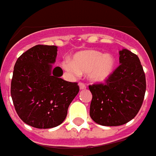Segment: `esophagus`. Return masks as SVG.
Here are the masks:
<instances>
[{"mask_svg":"<svg viewBox=\"0 0 156 156\" xmlns=\"http://www.w3.org/2000/svg\"><path fill=\"white\" fill-rule=\"evenodd\" d=\"M79 87H80V90H85V89L87 88L86 85L84 83H82V82H80V83H79Z\"/></svg>","mask_w":156,"mask_h":156,"instance_id":"esophagus-1","label":"esophagus"}]
</instances>
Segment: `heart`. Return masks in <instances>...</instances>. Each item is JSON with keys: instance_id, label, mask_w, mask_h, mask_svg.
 <instances>
[{"instance_id": "obj_1", "label": "heart", "mask_w": 156, "mask_h": 156, "mask_svg": "<svg viewBox=\"0 0 156 156\" xmlns=\"http://www.w3.org/2000/svg\"><path fill=\"white\" fill-rule=\"evenodd\" d=\"M62 66L74 76L87 74L93 83L101 84L108 81L116 69V59L112 55L95 49H86L76 53L71 60L66 59Z\"/></svg>"}]
</instances>
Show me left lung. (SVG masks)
I'll return each mask as SVG.
<instances>
[{
    "label": "left lung",
    "mask_w": 156,
    "mask_h": 156,
    "mask_svg": "<svg viewBox=\"0 0 156 156\" xmlns=\"http://www.w3.org/2000/svg\"><path fill=\"white\" fill-rule=\"evenodd\" d=\"M120 66L106 84L89 86L92 94L90 116L102 126L125 124L137 115L143 103L146 80L140 58L123 48Z\"/></svg>",
    "instance_id": "left-lung-1"
}]
</instances>
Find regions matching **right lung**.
<instances>
[{
  "label": "right lung",
  "instance_id": "obj_1",
  "mask_svg": "<svg viewBox=\"0 0 156 156\" xmlns=\"http://www.w3.org/2000/svg\"><path fill=\"white\" fill-rule=\"evenodd\" d=\"M57 46L36 45L17 58L11 84L16 113L25 123L37 129L61 124L69 104L79 92L76 82L60 76V67H53Z\"/></svg>",
  "mask_w": 156,
  "mask_h": 156
}]
</instances>
